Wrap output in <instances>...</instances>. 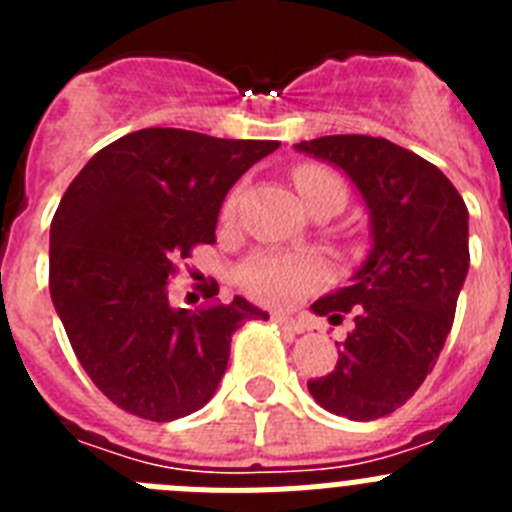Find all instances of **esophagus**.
<instances>
[{"label":"esophagus","mask_w":512,"mask_h":512,"mask_svg":"<svg viewBox=\"0 0 512 512\" xmlns=\"http://www.w3.org/2000/svg\"><path fill=\"white\" fill-rule=\"evenodd\" d=\"M271 320H274L277 325H282V328L292 330V333H302V330H305V323H300V320H295V318H289V315H279V312H274V315H271Z\"/></svg>","instance_id":"34e87169"}]
</instances>
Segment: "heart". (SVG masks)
<instances>
[{
	"mask_svg": "<svg viewBox=\"0 0 512 512\" xmlns=\"http://www.w3.org/2000/svg\"><path fill=\"white\" fill-rule=\"evenodd\" d=\"M295 184L300 189L302 200H310L312 194L325 187L343 189L341 179L333 171L323 166H300L295 171ZM235 207V194L225 202V215H230ZM328 277L323 259L312 253H282L264 251L256 253L238 269V284L248 297L264 305L284 307L295 305L312 289H318Z\"/></svg>",
	"mask_w": 512,
	"mask_h": 512,
	"instance_id": "obj_1",
	"label": "heart"
}]
</instances>
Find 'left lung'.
Segmentation results:
<instances>
[{
	"label": "left lung",
	"mask_w": 512,
	"mask_h": 512,
	"mask_svg": "<svg viewBox=\"0 0 512 512\" xmlns=\"http://www.w3.org/2000/svg\"><path fill=\"white\" fill-rule=\"evenodd\" d=\"M295 148L338 166L372 212L361 269L312 305L333 325L351 315L354 330L336 369L307 390L333 415L384 418L415 395L451 333L469 271L467 205L438 166L387 138L325 135Z\"/></svg>",
	"instance_id": "left-lung-1"
}]
</instances>
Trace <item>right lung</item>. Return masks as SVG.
<instances>
[{
  "label": "right lung",
  "instance_id": "1",
  "mask_svg": "<svg viewBox=\"0 0 512 512\" xmlns=\"http://www.w3.org/2000/svg\"><path fill=\"white\" fill-rule=\"evenodd\" d=\"M279 140L179 128L122 135L89 158L51 223V300L76 359L125 413L166 423L200 410L223 379L230 338L266 320L243 297L176 310L169 279L215 243L225 194Z\"/></svg>",
  "mask_w": 512,
  "mask_h": 512
}]
</instances>
